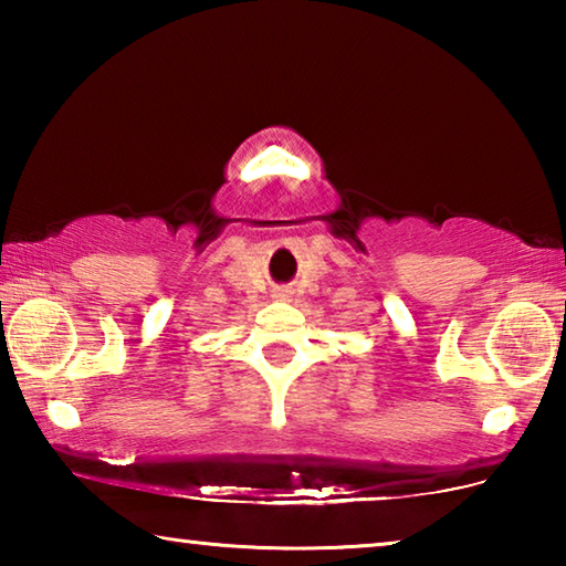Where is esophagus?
Instances as JSON below:
<instances>
[{
  "instance_id": "esophagus-1",
  "label": "esophagus",
  "mask_w": 566,
  "mask_h": 566,
  "mask_svg": "<svg viewBox=\"0 0 566 566\" xmlns=\"http://www.w3.org/2000/svg\"><path fill=\"white\" fill-rule=\"evenodd\" d=\"M276 294H280L282 300H286V296H290V292H286V290H280V292H276Z\"/></svg>"
}]
</instances>
